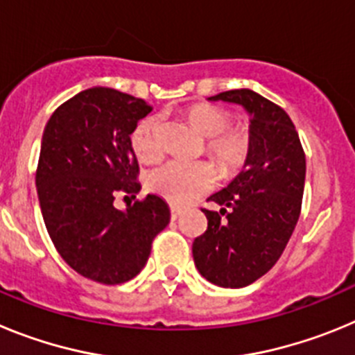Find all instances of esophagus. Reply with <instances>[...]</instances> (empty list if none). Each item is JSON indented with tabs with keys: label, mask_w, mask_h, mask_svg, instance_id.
<instances>
[{
	"label": "esophagus",
	"mask_w": 355,
	"mask_h": 355,
	"mask_svg": "<svg viewBox=\"0 0 355 355\" xmlns=\"http://www.w3.org/2000/svg\"><path fill=\"white\" fill-rule=\"evenodd\" d=\"M181 213H183V209H181L180 206H171V218H172V220H175V218H178Z\"/></svg>",
	"instance_id": "1"
}]
</instances>
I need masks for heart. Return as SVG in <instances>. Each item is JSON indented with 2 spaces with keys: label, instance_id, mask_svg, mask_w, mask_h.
Wrapping results in <instances>:
<instances>
[{
  "label": "heart",
  "instance_id": "obj_1",
  "mask_svg": "<svg viewBox=\"0 0 355 355\" xmlns=\"http://www.w3.org/2000/svg\"><path fill=\"white\" fill-rule=\"evenodd\" d=\"M188 122L206 137L205 150L224 175H233L243 167L250 149L245 130L231 126L233 115L215 105L192 106L187 112ZM131 149L142 163H155L163 155V121L158 115H147L131 131ZM216 168L211 162H168L147 175L150 192L172 205H188L215 187Z\"/></svg>",
  "mask_w": 355,
  "mask_h": 355
}]
</instances>
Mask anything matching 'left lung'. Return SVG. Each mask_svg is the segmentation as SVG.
Instances as JSON below:
<instances>
[{
    "mask_svg": "<svg viewBox=\"0 0 355 355\" xmlns=\"http://www.w3.org/2000/svg\"><path fill=\"white\" fill-rule=\"evenodd\" d=\"M209 101L241 105L250 115L245 167L202 209L208 229L193 240L197 270L222 288L258 281L281 258L302 208L306 155L290 115L254 90H227Z\"/></svg>",
    "mask_w": 355,
    "mask_h": 355,
    "instance_id": "8db88e82",
    "label": "left lung"
}]
</instances>
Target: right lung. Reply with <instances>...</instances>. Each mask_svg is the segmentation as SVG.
<instances>
[{
	"instance_id": "add662e5",
	"label": "right lung",
	"mask_w": 355,
	"mask_h": 355,
	"mask_svg": "<svg viewBox=\"0 0 355 355\" xmlns=\"http://www.w3.org/2000/svg\"><path fill=\"white\" fill-rule=\"evenodd\" d=\"M153 106L105 87L76 94L44 128L35 183L53 245L72 270L101 284L126 283L149 259L153 240L171 220L167 202L140 190L131 131Z\"/></svg>"
}]
</instances>
